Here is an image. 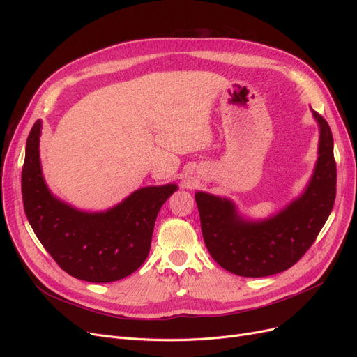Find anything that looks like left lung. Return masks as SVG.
Wrapping results in <instances>:
<instances>
[{
	"label": "left lung",
	"instance_id": "1",
	"mask_svg": "<svg viewBox=\"0 0 357 357\" xmlns=\"http://www.w3.org/2000/svg\"><path fill=\"white\" fill-rule=\"evenodd\" d=\"M320 127L318 160L305 191L278 214L249 221L233 201L197 192L201 230L210 255L226 271L245 278H264L294 266L312 246L335 199L337 169L328 123L312 111Z\"/></svg>",
	"mask_w": 357,
	"mask_h": 357
}]
</instances>
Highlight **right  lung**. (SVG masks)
Returning <instances> with one entry per match:
<instances>
[{
	"label": "right lung",
	"mask_w": 357,
	"mask_h": 357,
	"mask_svg": "<svg viewBox=\"0 0 357 357\" xmlns=\"http://www.w3.org/2000/svg\"><path fill=\"white\" fill-rule=\"evenodd\" d=\"M42 121L30 130L22 172L24 211L43 248L66 273L86 282H114L146 260L158 213L178 186H146L102 213H85L52 195L42 175Z\"/></svg>",
	"instance_id": "1"
}]
</instances>
